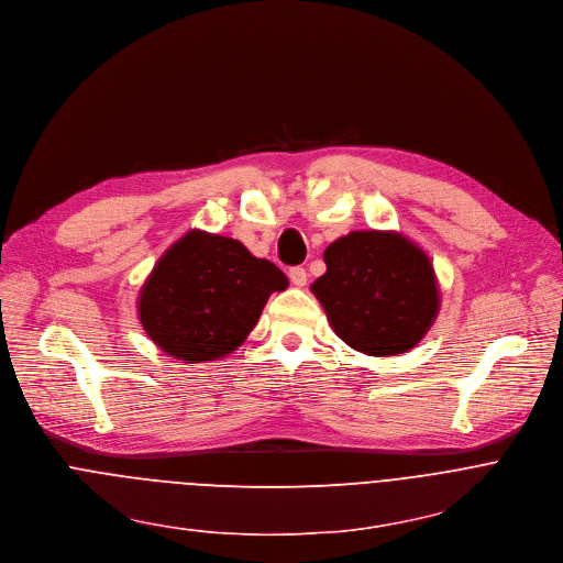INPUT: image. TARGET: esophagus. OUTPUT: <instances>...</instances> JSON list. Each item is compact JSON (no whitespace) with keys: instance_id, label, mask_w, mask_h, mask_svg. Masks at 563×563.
Returning a JSON list of instances; mask_svg holds the SVG:
<instances>
[{"instance_id":"esophagus-1","label":"esophagus","mask_w":563,"mask_h":563,"mask_svg":"<svg viewBox=\"0 0 563 563\" xmlns=\"http://www.w3.org/2000/svg\"><path fill=\"white\" fill-rule=\"evenodd\" d=\"M288 277H290V282H292L295 286H303V284H306V277H308V273H306V268L295 266V268H290V271H288Z\"/></svg>"}]
</instances>
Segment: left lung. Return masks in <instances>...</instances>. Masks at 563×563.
Returning <instances> with one entry per match:
<instances>
[{"label":"left lung","instance_id":"obj_1","mask_svg":"<svg viewBox=\"0 0 563 563\" xmlns=\"http://www.w3.org/2000/svg\"><path fill=\"white\" fill-rule=\"evenodd\" d=\"M327 273L310 286L333 331L368 355H398L416 346L439 313L433 268L396 232H351L333 241Z\"/></svg>","mask_w":563,"mask_h":563}]
</instances>
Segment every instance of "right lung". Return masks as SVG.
<instances>
[{"instance_id":"right-lung-1","label":"right lung","mask_w":563,"mask_h":563,"mask_svg":"<svg viewBox=\"0 0 563 563\" xmlns=\"http://www.w3.org/2000/svg\"><path fill=\"white\" fill-rule=\"evenodd\" d=\"M286 286V275L243 243L195 230L154 266L139 313L167 355L203 362L234 351L255 329L271 292Z\"/></svg>"}]
</instances>
